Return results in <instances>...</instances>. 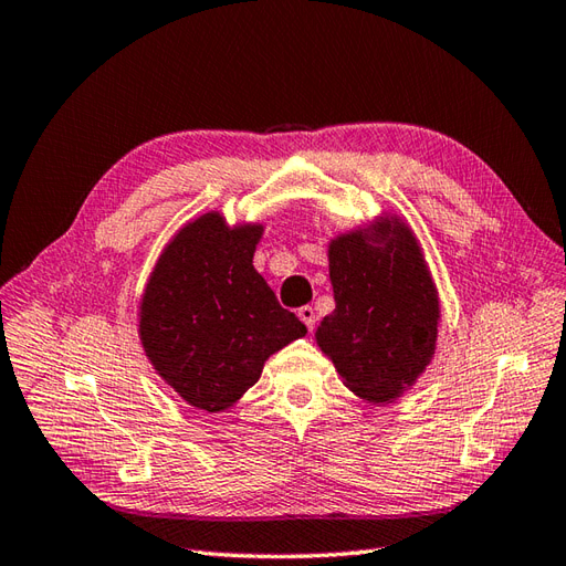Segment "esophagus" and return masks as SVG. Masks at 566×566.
I'll list each match as a JSON object with an SVG mask.
<instances>
[{
    "mask_svg": "<svg viewBox=\"0 0 566 566\" xmlns=\"http://www.w3.org/2000/svg\"><path fill=\"white\" fill-rule=\"evenodd\" d=\"M298 321L313 332V327H315V311H313L311 306H303V308H298Z\"/></svg>",
    "mask_w": 566,
    "mask_h": 566,
    "instance_id": "34e87169",
    "label": "esophagus"
}]
</instances>
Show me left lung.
<instances>
[{"mask_svg":"<svg viewBox=\"0 0 566 566\" xmlns=\"http://www.w3.org/2000/svg\"><path fill=\"white\" fill-rule=\"evenodd\" d=\"M335 311L315 329L352 392L392 403L421 378L438 344L440 298L421 243L399 214L327 245Z\"/></svg>","mask_w":566,"mask_h":566,"instance_id":"1","label":"left lung"}]
</instances>
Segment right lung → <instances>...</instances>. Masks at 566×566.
<instances>
[{
    "label": "right lung",
    "mask_w": 566,
    "mask_h": 566,
    "mask_svg": "<svg viewBox=\"0 0 566 566\" xmlns=\"http://www.w3.org/2000/svg\"><path fill=\"white\" fill-rule=\"evenodd\" d=\"M263 224L229 227L212 210L159 253L138 306V337L155 373L186 403L220 413L251 389L265 360L306 335L253 268Z\"/></svg>",
    "instance_id": "1"
}]
</instances>
